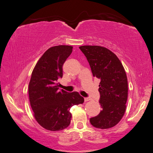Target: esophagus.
<instances>
[{
  "label": "esophagus",
  "mask_w": 153,
  "mask_h": 153,
  "mask_svg": "<svg viewBox=\"0 0 153 153\" xmlns=\"http://www.w3.org/2000/svg\"><path fill=\"white\" fill-rule=\"evenodd\" d=\"M91 99L90 98H85V102H87V101H89V100H91Z\"/></svg>",
  "instance_id": "1"
}]
</instances>
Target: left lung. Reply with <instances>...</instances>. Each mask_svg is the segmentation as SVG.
Instances as JSON below:
<instances>
[{"mask_svg":"<svg viewBox=\"0 0 153 153\" xmlns=\"http://www.w3.org/2000/svg\"><path fill=\"white\" fill-rule=\"evenodd\" d=\"M89 63L92 74L100 80L98 91L102 110L90 119L94 127L108 129L115 126L123 117L128 100V79L117 56L100 46H79Z\"/></svg>","mask_w":153,"mask_h":153,"instance_id":"8db88e82","label":"left lung"}]
</instances>
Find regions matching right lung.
<instances>
[{"mask_svg": "<svg viewBox=\"0 0 153 153\" xmlns=\"http://www.w3.org/2000/svg\"><path fill=\"white\" fill-rule=\"evenodd\" d=\"M73 46L59 45L45 52L32 73L28 87L29 100L34 119L46 130L59 131L71 123V107L82 104L78 92L59 90L58 79L62 77V66L72 53Z\"/></svg>", "mask_w": 153, "mask_h": 153, "instance_id": "right-lung-1", "label": "right lung"}]
</instances>
